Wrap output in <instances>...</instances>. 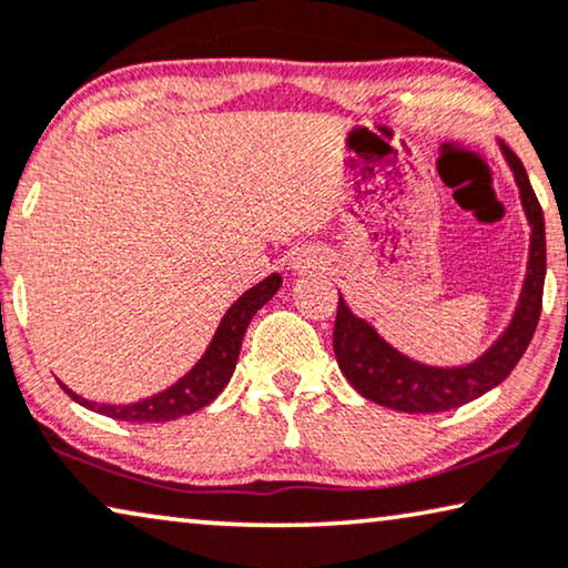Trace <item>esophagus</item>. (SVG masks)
<instances>
[{
    "label": "esophagus",
    "instance_id": "obj_1",
    "mask_svg": "<svg viewBox=\"0 0 568 568\" xmlns=\"http://www.w3.org/2000/svg\"><path fill=\"white\" fill-rule=\"evenodd\" d=\"M310 268H317L315 256H310V253L304 251V253H300L297 258H294V271H300V274H302V271H310Z\"/></svg>",
    "mask_w": 568,
    "mask_h": 568
}]
</instances>
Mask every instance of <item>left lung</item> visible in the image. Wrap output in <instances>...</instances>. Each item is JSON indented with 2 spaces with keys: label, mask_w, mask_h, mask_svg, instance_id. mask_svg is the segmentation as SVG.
Masks as SVG:
<instances>
[{
  "label": "left lung",
  "mask_w": 568,
  "mask_h": 568,
  "mask_svg": "<svg viewBox=\"0 0 568 568\" xmlns=\"http://www.w3.org/2000/svg\"><path fill=\"white\" fill-rule=\"evenodd\" d=\"M503 153L513 169L517 186H520L523 210L530 223L528 274H525L520 300H517L507 331L474 364L454 368L425 366L392 348L366 320L353 315L341 297L333 348L343 376L361 397L382 407L399 409V413H446V409L462 407L503 384L517 366V361L523 358V353L528 351L540 317V304H544L546 223L523 161L507 145H503Z\"/></svg>",
  "instance_id": "obj_1"
}]
</instances>
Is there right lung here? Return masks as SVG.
Returning a JSON list of instances; mask_svg holds the SVG:
<instances>
[{
    "instance_id": "right-lung-1",
    "label": "right lung",
    "mask_w": 568,
    "mask_h": 568,
    "mask_svg": "<svg viewBox=\"0 0 568 568\" xmlns=\"http://www.w3.org/2000/svg\"><path fill=\"white\" fill-rule=\"evenodd\" d=\"M278 286H282V276L271 274L261 284L251 286L243 297H237L233 307L225 312V317L220 320L215 338H212L192 372L184 374L176 384H171L169 389L153 394V397L133 402V405H97V402L79 397L77 392H71L69 386L59 382L61 389L87 409H94V413L122 423H169L176 420V417L192 415L196 409L207 407L225 389V384L235 372L245 327H248L253 315L274 297Z\"/></svg>"
}]
</instances>
